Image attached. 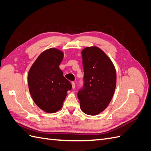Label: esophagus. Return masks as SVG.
I'll use <instances>...</instances> for the list:
<instances>
[{"label": "esophagus", "mask_w": 151, "mask_h": 151, "mask_svg": "<svg viewBox=\"0 0 151 151\" xmlns=\"http://www.w3.org/2000/svg\"><path fill=\"white\" fill-rule=\"evenodd\" d=\"M72 89H75V88H76V84H75V83H74V82H72Z\"/></svg>", "instance_id": "34e87169"}]
</instances>
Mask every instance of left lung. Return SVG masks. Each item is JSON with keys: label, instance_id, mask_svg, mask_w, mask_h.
I'll list each match as a JSON object with an SVG mask.
<instances>
[{"label": "left lung", "instance_id": "obj_1", "mask_svg": "<svg viewBox=\"0 0 151 151\" xmlns=\"http://www.w3.org/2000/svg\"><path fill=\"white\" fill-rule=\"evenodd\" d=\"M84 86L77 93L81 108L89 115H96L108 106L116 83L115 68L105 53L97 47L82 51Z\"/></svg>", "mask_w": 151, "mask_h": 151}]
</instances>
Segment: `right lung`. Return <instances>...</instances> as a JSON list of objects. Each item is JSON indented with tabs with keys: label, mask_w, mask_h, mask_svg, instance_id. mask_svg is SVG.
<instances>
[{
	"label": "right lung",
	"mask_w": 151,
	"mask_h": 151,
	"mask_svg": "<svg viewBox=\"0 0 151 151\" xmlns=\"http://www.w3.org/2000/svg\"><path fill=\"white\" fill-rule=\"evenodd\" d=\"M63 53L50 48L41 53L28 74L29 93L34 102L47 113H55L62 107L72 84L63 76L59 65Z\"/></svg>",
	"instance_id": "obj_1"
}]
</instances>
